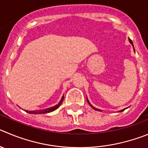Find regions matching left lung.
Listing matches in <instances>:
<instances>
[{
	"label": "left lung",
	"mask_w": 148,
	"mask_h": 148,
	"mask_svg": "<svg viewBox=\"0 0 148 148\" xmlns=\"http://www.w3.org/2000/svg\"><path fill=\"white\" fill-rule=\"evenodd\" d=\"M128 40H129V42H130V43H131V44H132V46H133V47H134V45H133V42H132V40H131V39H130V38H128ZM134 51H135V50H134ZM87 101H88V103H89V104H90V107H92V108H93V110H97V111H101V110H99V109H96V107H93V106L91 105L89 101H88V99H87ZM125 110V109H123V110H120V111H119V112H123V111H124V110Z\"/></svg>",
	"instance_id": "obj_1"
}]
</instances>
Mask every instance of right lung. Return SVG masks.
Returning <instances> with one entry per match:
<instances>
[{
    "instance_id": "add662e5",
    "label": "right lung",
    "mask_w": 148,
    "mask_h": 148,
    "mask_svg": "<svg viewBox=\"0 0 148 148\" xmlns=\"http://www.w3.org/2000/svg\"><path fill=\"white\" fill-rule=\"evenodd\" d=\"M63 98H64V96H63V97H62V99H61V100H60V101L59 102V103H58V104H56V105L54 106V107H50V108L45 109V110H35V111H27V110H25V111L26 112L29 113V114H45V113L51 112L55 111V110H57V109L59 107H60V104H61V103H62V101H63Z\"/></svg>"
}]
</instances>
